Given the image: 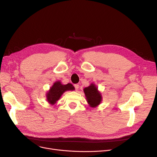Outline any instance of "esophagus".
<instances>
[{
  "instance_id": "34e87169",
  "label": "esophagus",
  "mask_w": 157,
  "mask_h": 157,
  "mask_svg": "<svg viewBox=\"0 0 157 157\" xmlns=\"http://www.w3.org/2000/svg\"><path fill=\"white\" fill-rule=\"evenodd\" d=\"M74 86H75V88L76 90H77L78 89V88H79V85H78V84H75V85H74Z\"/></svg>"
}]
</instances>
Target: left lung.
Masks as SVG:
<instances>
[{"label":"left lung","instance_id":"8db88e82","mask_svg":"<svg viewBox=\"0 0 157 157\" xmlns=\"http://www.w3.org/2000/svg\"><path fill=\"white\" fill-rule=\"evenodd\" d=\"M84 92L86 99L90 107H98L102 101V96L98 87L94 83L90 84L88 87L84 88Z\"/></svg>","mask_w":157,"mask_h":157}]
</instances>
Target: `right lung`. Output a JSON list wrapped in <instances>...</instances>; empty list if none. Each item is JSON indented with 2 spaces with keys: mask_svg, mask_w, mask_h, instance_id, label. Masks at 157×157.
Wrapping results in <instances>:
<instances>
[{
  "mask_svg": "<svg viewBox=\"0 0 157 157\" xmlns=\"http://www.w3.org/2000/svg\"><path fill=\"white\" fill-rule=\"evenodd\" d=\"M75 87L72 84L68 83L67 84H63L59 80H58L54 83L50 90L47 92L46 96V100L51 105H54L60 99L62 94L68 90H74Z\"/></svg>",
  "mask_w": 157,
  "mask_h": 157,
  "instance_id": "add662e5",
  "label": "right lung"
}]
</instances>
